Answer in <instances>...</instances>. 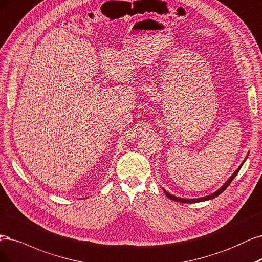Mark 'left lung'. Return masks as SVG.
<instances>
[{
    "label": "left lung",
    "instance_id": "left-lung-1",
    "mask_svg": "<svg viewBox=\"0 0 262 262\" xmlns=\"http://www.w3.org/2000/svg\"><path fill=\"white\" fill-rule=\"evenodd\" d=\"M246 159H247V157L245 158V160L243 161V163L238 166V168L237 170H236L235 172H234V174L230 177L229 180H227L225 183H224V185L223 186L221 187V188H219L215 192H213V193H211V195H208V196H206V197H201V198H193V199H186V198H181V197H176V196H174V195H172V193H170V192H167L166 190H164V193L166 195V197L167 198H170V199H172V200H175V201H179V202H184V204H192V202H200V201H206V200H210V199H213V198H215V197H217L219 195H220V193H222L227 187H229V185L231 184V182L234 180V177L237 175V173L239 172V170H241V167L243 166V164H244V162L246 161Z\"/></svg>",
    "mask_w": 262,
    "mask_h": 262
}]
</instances>
